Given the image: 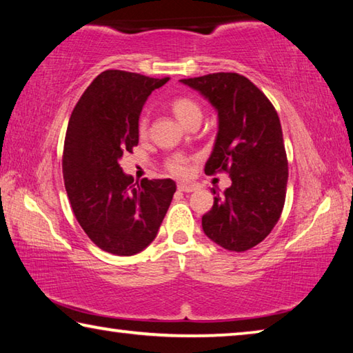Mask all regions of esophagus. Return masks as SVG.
Masks as SVG:
<instances>
[{"instance_id": "1", "label": "esophagus", "mask_w": 353, "mask_h": 353, "mask_svg": "<svg viewBox=\"0 0 353 353\" xmlns=\"http://www.w3.org/2000/svg\"><path fill=\"white\" fill-rule=\"evenodd\" d=\"M177 188H179V191H183V193H191V191L196 190V185H193V183H179Z\"/></svg>"}]
</instances>
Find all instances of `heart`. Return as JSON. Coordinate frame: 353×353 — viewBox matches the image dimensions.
<instances>
[{
  "instance_id": "obj_1",
  "label": "heart",
  "mask_w": 353,
  "mask_h": 353,
  "mask_svg": "<svg viewBox=\"0 0 353 353\" xmlns=\"http://www.w3.org/2000/svg\"><path fill=\"white\" fill-rule=\"evenodd\" d=\"M171 110L174 112V115L181 119V121L188 126L193 121H201L202 109L198 101L191 97H177L171 101ZM139 134L145 137L148 134V115L141 113L139 118ZM166 170L171 174L182 177L188 172V159L182 154H174L171 157L166 159Z\"/></svg>"
}]
</instances>
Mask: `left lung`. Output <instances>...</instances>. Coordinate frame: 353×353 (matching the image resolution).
<instances>
[{"label": "left lung", "instance_id": "1", "mask_svg": "<svg viewBox=\"0 0 353 353\" xmlns=\"http://www.w3.org/2000/svg\"><path fill=\"white\" fill-rule=\"evenodd\" d=\"M218 110V134L205 174L224 171L232 185L219 196L202 229L212 241L244 252L271 234L282 214L288 160L280 119L271 101L248 77L213 73L181 79Z\"/></svg>", "mask_w": 353, "mask_h": 353}]
</instances>
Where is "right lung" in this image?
Listing matches in <instances>:
<instances>
[{
	"mask_svg": "<svg viewBox=\"0 0 353 353\" xmlns=\"http://www.w3.org/2000/svg\"><path fill=\"white\" fill-rule=\"evenodd\" d=\"M170 77L105 70L94 77L71 112L62 170L77 223L99 249L129 256L157 236L176 193L171 179L134 185L119 166L139 145V118L149 94Z\"/></svg>",
	"mask_w": 353,
	"mask_h": 353,
	"instance_id": "add662e5",
	"label": "right lung"
}]
</instances>
